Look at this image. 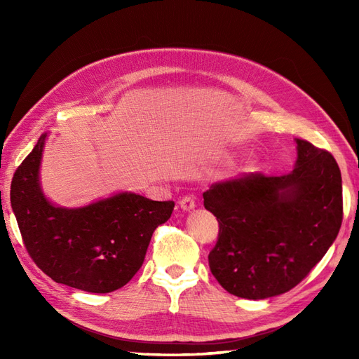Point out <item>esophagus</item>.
<instances>
[{
  "mask_svg": "<svg viewBox=\"0 0 359 359\" xmlns=\"http://www.w3.org/2000/svg\"><path fill=\"white\" fill-rule=\"evenodd\" d=\"M180 206H181L182 211H191L194 206H196V202H194V199L191 196H184L180 201Z\"/></svg>",
  "mask_w": 359,
  "mask_h": 359,
  "instance_id": "1",
  "label": "esophagus"
}]
</instances>
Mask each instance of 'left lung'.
Listing matches in <instances>:
<instances>
[{"label":"left lung","instance_id":"8db88e82","mask_svg":"<svg viewBox=\"0 0 359 359\" xmlns=\"http://www.w3.org/2000/svg\"><path fill=\"white\" fill-rule=\"evenodd\" d=\"M297 165L287 175L252 173L203 193L205 208L219 222L210 269L235 297L264 299L293 289L339 235V165L307 140L297 139Z\"/></svg>","mask_w":359,"mask_h":359}]
</instances>
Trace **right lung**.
I'll return each instance as SVG.
<instances>
[{"mask_svg":"<svg viewBox=\"0 0 359 359\" xmlns=\"http://www.w3.org/2000/svg\"><path fill=\"white\" fill-rule=\"evenodd\" d=\"M46 133L16 169L10 202L34 264L57 283L91 293L114 292L142 266L156 227L173 201L119 193L82 208H60L43 194L39 168Z\"/></svg>","mask_w":359,"mask_h":359,"instance_id":"1","label":"right lung"}]
</instances>
